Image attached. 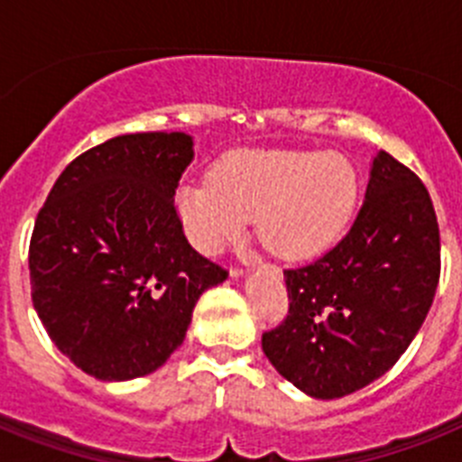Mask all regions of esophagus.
<instances>
[{"label":"esophagus","mask_w":462,"mask_h":462,"mask_svg":"<svg viewBox=\"0 0 462 462\" xmlns=\"http://www.w3.org/2000/svg\"><path fill=\"white\" fill-rule=\"evenodd\" d=\"M243 275V271H240V268H234V271H231V277H240Z\"/></svg>","instance_id":"obj_1"}]
</instances>
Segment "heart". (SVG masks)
I'll return each instance as SVG.
<instances>
[{
	"mask_svg": "<svg viewBox=\"0 0 462 462\" xmlns=\"http://www.w3.org/2000/svg\"><path fill=\"white\" fill-rule=\"evenodd\" d=\"M356 196V171L342 154L240 150L219 159L210 180L178 189V215L203 254H217L256 217L268 250L305 261L340 238Z\"/></svg>",
	"mask_w": 462,
	"mask_h": 462,
	"instance_id": "heart-1",
	"label": "heart"
}]
</instances>
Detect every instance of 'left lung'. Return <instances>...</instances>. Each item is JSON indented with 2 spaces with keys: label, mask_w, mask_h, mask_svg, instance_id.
<instances>
[{
  "label": "left lung",
  "mask_w": 462,
  "mask_h": 462,
  "mask_svg": "<svg viewBox=\"0 0 462 462\" xmlns=\"http://www.w3.org/2000/svg\"><path fill=\"white\" fill-rule=\"evenodd\" d=\"M289 314L261 346L312 398L333 400L389 373L421 328L439 282V226L419 175L377 152L349 234L284 271Z\"/></svg>",
  "instance_id": "left-lung-1"
}]
</instances>
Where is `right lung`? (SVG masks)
<instances>
[{"label":"right lung","mask_w":462,"mask_h":462,"mask_svg":"<svg viewBox=\"0 0 462 462\" xmlns=\"http://www.w3.org/2000/svg\"><path fill=\"white\" fill-rule=\"evenodd\" d=\"M182 132L125 134L76 157L39 210L32 300L69 361L104 382L154 373L196 300L226 280L187 243L173 196L194 159Z\"/></svg>","instance_id":"1"}]
</instances>
